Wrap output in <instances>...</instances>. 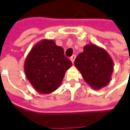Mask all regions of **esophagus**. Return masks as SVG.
Instances as JSON below:
<instances>
[{
    "mask_svg": "<svg viewBox=\"0 0 130 130\" xmlns=\"http://www.w3.org/2000/svg\"><path fill=\"white\" fill-rule=\"evenodd\" d=\"M70 60H71V62H72V63H74L75 59V55H73L72 56H71V57H70Z\"/></svg>",
    "mask_w": 130,
    "mask_h": 130,
    "instance_id": "1",
    "label": "esophagus"
}]
</instances>
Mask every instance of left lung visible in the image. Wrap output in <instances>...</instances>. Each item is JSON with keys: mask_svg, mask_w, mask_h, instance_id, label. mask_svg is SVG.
<instances>
[{"mask_svg": "<svg viewBox=\"0 0 130 130\" xmlns=\"http://www.w3.org/2000/svg\"><path fill=\"white\" fill-rule=\"evenodd\" d=\"M74 65L86 83L94 90H100L107 85L111 80L114 62L104 48L93 43L86 45Z\"/></svg>", "mask_w": 130, "mask_h": 130, "instance_id": "8db88e82", "label": "left lung"}]
</instances>
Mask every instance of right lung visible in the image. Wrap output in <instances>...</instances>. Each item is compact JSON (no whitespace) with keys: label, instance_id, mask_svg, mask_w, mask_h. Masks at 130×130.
Returning a JSON list of instances; mask_svg holds the SVG:
<instances>
[{"label":"right lung","instance_id":"right-lung-1","mask_svg":"<svg viewBox=\"0 0 130 130\" xmlns=\"http://www.w3.org/2000/svg\"><path fill=\"white\" fill-rule=\"evenodd\" d=\"M72 62L65 58L64 50L53 40L43 39L28 54L24 70L32 87L41 94H50L61 85Z\"/></svg>","mask_w":130,"mask_h":130}]
</instances>
